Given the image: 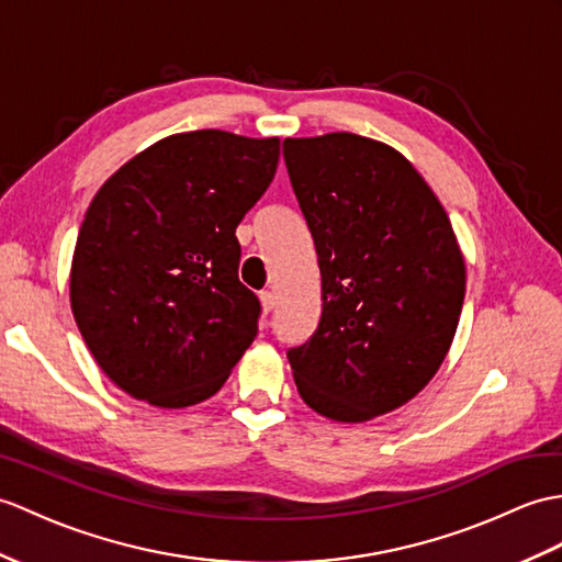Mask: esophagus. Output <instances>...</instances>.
<instances>
[{
  "label": "esophagus",
  "mask_w": 562,
  "mask_h": 562,
  "mask_svg": "<svg viewBox=\"0 0 562 562\" xmlns=\"http://www.w3.org/2000/svg\"><path fill=\"white\" fill-rule=\"evenodd\" d=\"M260 306H263V313L268 316V313L276 308V294H272V292H260Z\"/></svg>",
  "instance_id": "34e87169"
}]
</instances>
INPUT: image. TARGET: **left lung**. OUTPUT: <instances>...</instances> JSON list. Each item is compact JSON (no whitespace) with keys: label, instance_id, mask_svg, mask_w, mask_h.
Instances as JSON below:
<instances>
[{"label":"left lung","instance_id":"1","mask_svg":"<svg viewBox=\"0 0 562 562\" xmlns=\"http://www.w3.org/2000/svg\"><path fill=\"white\" fill-rule=\"evenodd\" d=\"M286 172L321 268L316 333L292 347L299 395L359 424L419 395L464 302V256L446 207L395 148L337 132L284 138Z\"/></svg>","mask_w":562,"mask_h":562}]
</instances>
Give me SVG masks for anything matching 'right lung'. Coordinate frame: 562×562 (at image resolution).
<instances>
[{"instance_id": "1", "label": "right lung", "mask_w": 562, "mask_h": 562, "mask_svg": "<svg viewBox=\"0 0 562 562\" xmlns=\"http://www.w3.org/2000/svg\"><path fill=\"white\" fill-rule=\"evenodd\" d=\"M280 138L167 136L104 181L71 260V311L110 381L155 407L213 397L258 333L239 282L244 215L270 187Z\"/></svg>"}]
</instances>
